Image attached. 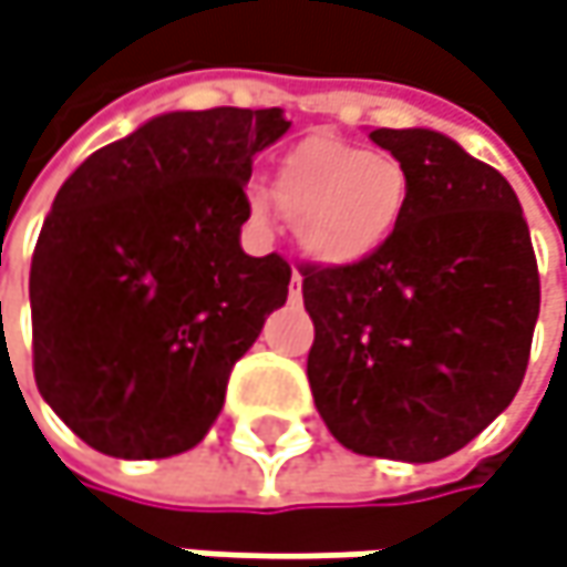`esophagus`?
Listing matches in <instances>:
<instances>
[{"mask_svg": "<svg viewBox=\"0 0 567 567\" xmlns=\"http://www.w3.org/2000/svg\"><path fill=\"white\" fill-rule=\"evenodd\" d=\"M300 297H303V277H300V274L293 270V277H290V300L297 303Z\"/></svg>", "mask_w": 567, "mask_h": 567, "instance_id": "esophagus-1", "label": "esophagus"}]
</instances>
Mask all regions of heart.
I'll return each mask as SVG.
<instances>
[{"mask_svg": "<svg viewBox=\"0 0 567 567\" xmlns=\"http://www.w3.org/2000/svg\"><path fill=\"white\" fill-rule=\"evenodd\" d=\"M274 195L293 218L297 245L310 260L355 267L391 245L411 202V178L394 156L310 136L280 159ZM248 202L250 215L267 225L270 195L254 188Z\"/></svg>", "mask_w": 567, "mask_h": 567, "instance_id": "heart-1", "label": "heart"}]
</instances>
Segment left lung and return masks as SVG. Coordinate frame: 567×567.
Wrapping results in <instances>:
<instances>
[{
	"label": "left lung",
	"mask_w": 567,
	"mask_h": 567,
	"mask_svg": "<svg viewBox=\"0 0 567 567\" xmlns=\"http://www.w3.org/2000/svg\"><path fill=\"white\" fill-rule=\"evenodd\" d=\"M411 178L391 245L355 267H303L319 417L352 454H457L523 385L538 267L513 185L437 130H372Z\"/></svg>",
	"instance_id": "obj_1"
}]
</instances>
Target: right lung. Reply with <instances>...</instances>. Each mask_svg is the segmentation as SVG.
<instances>
[{
    "label": "right lung",
    "mask_w": 567,
    "mask_h": 567,
    "mask_svg": "<svg viewBox=\"0 0 567 567\" xmlns=\"http://www.w3.org/2000/svg\"><path fill=\"white\" fill-rule=\"evenodd\" d=\"M287 130L280 106L163 113L58 188L29 277L32 359L94 451L176 457L221 414L235 362L287 303L290 264L241 248L254 156Z\"/></svg>",
    "instance_id": "1"
}]
</instances>
